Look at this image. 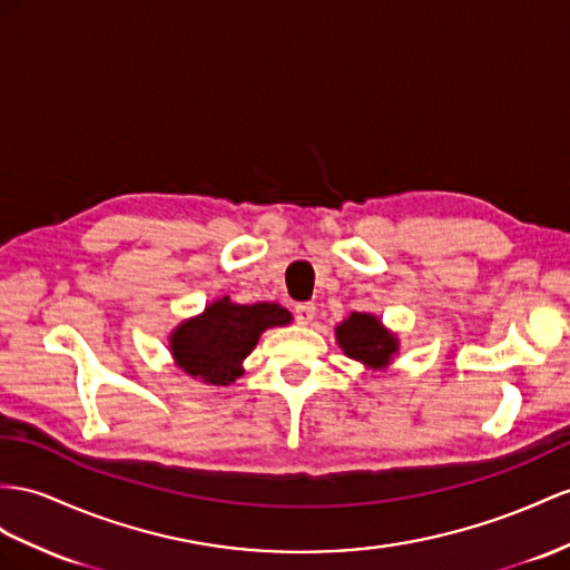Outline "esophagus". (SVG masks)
<instances>
[{
	"label": "esophagus",
	"instance_id": "obj_1",
	"mask_svg": "<svg viewBox=\"0 0 570 570\" xmlns=\"http://www.w3.org/2000/svg\"><path fill=\"white\" fill-rule=\"evenodd\" d=\"M315 305L313 303H301V305H296V320H298V325H311L313 323V317H315Z\"/></svg>",
	"mask_w": 570,
	"mask_h": 570
}]
</instances>
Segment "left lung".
<instances>
[{
    "label": "left lung",
    "mask_w": 570,
    "mask_h": 570,
    "mask_svg": "<svg viewBox=\"0 0 570 570\" xmlns=\"http://www.w3.org/2000/svg\"><path fill=\"white\" fill-rule=\"evenodd\" d=\"M337 342L348 358L363 363L366 368H387L397 354L400 340L383 327L381 320L371 313H352L334 330Z\"/></svg>",
    "instance_id": "8db88e82"
}]
</instances>
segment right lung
Segmentation results:
<instances>
[{
    "label": "right lung",
    "mask_w": 570,
    "mask_h": 570,
    "mask_svg": "<svg viewBox=\"0 0 570 570\" xmlns=\"http://www.w3.org/2000/svg\"><path fill=\"white\" fill-rule=\"evenodd\" d=\"M288 323L291 313L282 305H240L224 296L173 330L170 354L187 375L207 385H230L243 373V361L259 334Z\"/></svg>",
    "instance_id": "right-lung-1"
}]
</instances>
